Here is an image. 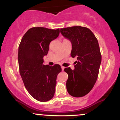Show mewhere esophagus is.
Returning <instances> with one entry per match:
<instances>
[{"label":"esophagus","mask_w":120,"mask_h":120,"mask_svg":"<svg viewBox=\"0 0 120 120\" xmlns=\"http://www.w3.org/2000/svg\"><path fill=\"white\" fill-rule=\"evenodd\" d=\"M61 69H62V71H64V68H65V67H63V66H61Z\"/></svg>","instance_id":"obj_1"}]
</instances>
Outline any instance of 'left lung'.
<instances>
[{"instance_id":"8db88e82","label":"left lung","mask_w":120,"mask_h":120,"mask_svg":"<svg viewBox=\"0 0 120 120\" xmlns=\"http://www.w3.org/2000/svg\"><path fill=\"white\" fill-rule=\"evenodd\" d=\"M60 33L69 40L72 49L71 55L77 59L74 69L66 68L68 75L66 86L74 97L86 95L93 89L98 76L101 56L98 42L89 29L75 26L60 29Z\"/></svg>"}]
</instances>
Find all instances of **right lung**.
<instances>
[{"instance_id":"1","label":"right lung","mask_w":120,"mask_h":120,"mask_svg":"<svg viewBox=\"0 0 120 120\" xmlns=\"http://www.w3.org/2000/svg\"><path fill=\"white\" fill-rule=\"evenodd\" d=\"M60 29L34 27L26 31L19 47L18 61L20 73L27 91L39 101H49L54 96L60 65L43 64L49 43L57 38Z\"/></svg>"}]
</instances>
